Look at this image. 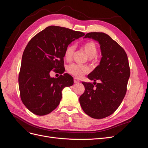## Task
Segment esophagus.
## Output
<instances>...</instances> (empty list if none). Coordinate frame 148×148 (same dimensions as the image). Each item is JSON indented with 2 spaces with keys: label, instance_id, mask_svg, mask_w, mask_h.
<instances>
[{
  "label": "esophagus",
  "instance_id": "obj_1",
  "mask_svg": "<svg viewBox=\"0 0 148 148\" xmlns=\"http://www.w3.org/2000/svg\"><path fill=\"white\" fill-rule=\"evenodd\" d=\"M79 82V80L78 78H74V83L75 84H77Z\"/></svg>",
  "mask_w": 148,
  "mask_h": 148
}]
</instances>
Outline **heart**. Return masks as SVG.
Masks as SVG:
<instances>
[{
	"label": "heart",
	"mask_w": 148,
	"mask_h": 148,
	"mask_svg": "<svg viewBox=\"0 0 148 148\" xmlns=\"http://www.w3.org/2000/svg\"><path fill=\"white\" fill-rule=\"evenodd\" d=\"M75 46L72 45L69 46L66 48L64 52V58L66 60L69 61L71 59L75 51ZM83 49L89 59H92L96 56L97 53V47L94 42L88 41L85 42L83 46ZM68 71L70 74L76 77L79 78L82 77L83 75L88 73L89 71V69L86 66L73 64L69 66Z\"/></svg>",
	"instance_id": "b5f03b06"
}]
</instances>
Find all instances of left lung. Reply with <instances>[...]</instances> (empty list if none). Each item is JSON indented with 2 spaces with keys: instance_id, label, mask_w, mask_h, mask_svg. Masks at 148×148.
<instances>
[{
  "instance_id": "1",
  "label": "left lung",
  "mask_w": 148,
  "mask_h": 148,
  "mask_svg": "<svg viewBox=\"0 0 148 148\" xmlns=\"http://www.w3.org/2000/svg\"><path fill=\"white\" fill-rule=\"evenodd\" d=\"M85 38L92 39L100 45L99 65L88 75L93 84L82 82L85 90L79 97L83 111L89 117L100 119L117 110L127 92L130 70L126 52L119 44L104 33H89ZM99 80L101 82L96 84Z\"/></svg>"
}]
</instances>
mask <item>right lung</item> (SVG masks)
I'll list each match as a JSON object with an SVG mask.
<instances>
[{"instance_id": "obj_1", "label": "right lung", "mask_w": 148, "mask_h": 148, "mask_svg": "<svg viewBox=\"0 0 148 148\" xmlns=\"http://www.w3.org/2000/svg\"><path fill=\"white\" fill-rule=\"evenodd\" d=\"M84 36L79 31L50 26L30 40L22 56L18 83L21 99L31 112L37 115L51 113L59 106L63 89L73 85L69 74L56 78L51 77L50 72L53 69L64 72L66 48Z\"/></svg>"}]
</instances>
